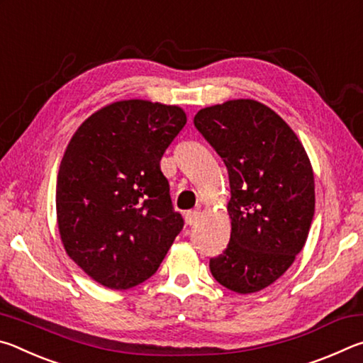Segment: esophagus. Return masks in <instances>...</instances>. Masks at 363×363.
<instances>
[{
	"label": "esophagus",
	"instance_id": "1",
	"mask_svg": "<svg viewBox=\"0 0 363 363\" xmlns=\"http://www.w3.org/2000/svg\"><path fill=\"white\" fill-rule=\"evenodd\" d=\"M199 218H200V211H199V210H190V211L186 213V223H187L189 225L195 224L196 219H199Z\"/></svg>",
	"mask_w": 363,
	"mask_h": 363
}]
</instances>
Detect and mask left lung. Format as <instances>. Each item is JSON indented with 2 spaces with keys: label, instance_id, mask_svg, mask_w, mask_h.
<instances>
[{
  "label": "left lung",
  "instance_id": "8db88e82",
  "mask_svg": "<svg viewBox=\"0 0 363 363\" xmlns=\"http://www.w3.org/2000/svg\"><path fill=\"white\" fill-rule=\"evenodd\" d=\"M194 125L223 158L230 184V240L210 259L211 274L227 290L259 291L286 272L309 235L311 162L291 128L256 101L201 108Z\"/></svg>",
  "mask_w": 363,
  "mask_h": 363
}]
</instances>
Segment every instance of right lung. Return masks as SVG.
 <instances>
[{"mask_svg": "<svg viewBox=\"0 0 363 363\" xmlns=\"http://www.w3.org/2000/svg\"><path fill=\"white\" fill-rule=\"evenodd\" d=\"M186 121L179 107L133 99L101 108L73 134L57 176L59 232L101 285L126 290L150 279L182 230L160 160Z\"/></svg>", "mask_w": 363, "mask_h": 363, "instance_id": "obj_1", "label": "right lung"}]
</instances>
